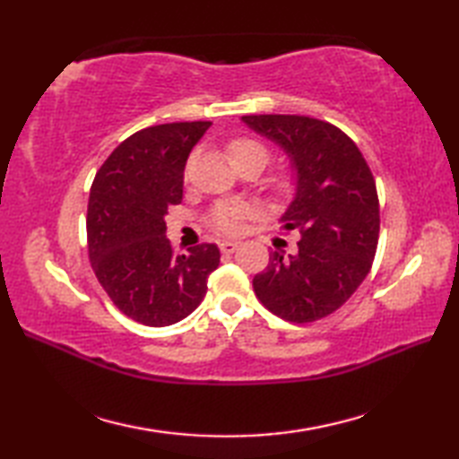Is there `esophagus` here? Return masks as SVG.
I'll return each instance as SVG.
<instances>
[{
	"mask_svg": "<svg viewBox=\"0 0 459 459\" xmlns=\"http://www.w3.org/2000/svg\"><path fill=\"white\" fill-rule=\"evenodd\" d=\"M219 248H221L222 255H232V252L238 248V242L237 240H222Z\"/></svg>",
	"mask_w": 459,
	"mask_h": 459,
	"instance_id": "1",
	"label": "esophagus"
}]
</instances>
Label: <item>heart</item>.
<instances>
[{
	"label": "heart",
	"mask_w": 459,
	"mask_h": 459,
	"mask_svg": "<svg viewBox=\"0 0 459 459\" xmlns=\"http://www.w3.org/2000/svg\"><path fill=\"white\" fill-rule=\"evenodd\" d=\"M227 155L237 169L245 168V165H255V168L262 169L270 160V150L262 140L242 135V138H235L227 143ZM290 187L291 179L288 175H278V178H274L270 183V189L274 195H284L290 191ZM247 217H250V207L247 203H219L217 207L209 212V221L212 227L219 232H224V235L237 232L240 222Z\"/></svg>",
	"instance_id": "obj_1"
}]
</instances>
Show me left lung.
I'll use <instances>...</instances> for the list:
<instances>
[{
  "mask_svg": "<svg viewBox=\"0 0 459 459\" xmlns=\"http://www.w3.org/2000/svg\"><path fill=\"white\" fill-rule=\"evenodd\" d=\"M250 130L280 145L296 173V195L281 214L298 230V252H272L255 276L256 298L272 314L309 324L355 294L378 245L375 178L355 142L337 126L290 114L242 116Z\"/></svg>",
  "mask_w": 459,
  "mask_h": 459,
  "instance_id": "left-lung-1",
  "label": "left lung"
}]
</instances>
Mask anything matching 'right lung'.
<instances>
[{"label":"right lung","mask_w":459,"mask_h":459,"mask_svg":"<svg viewBox=\"0 0 459 459\" xmlns=\"http://www.w3.org/2000/svg\"><path fill=\"white\" fill-rule=\"evenodd\" d=\"M211 122H173L132 134L91 187L86 237L100 286L122 314L150 327L178 324L207 294L217 245L173 255L165 214L183 199V171Z\"/></svg>","instance_id":"1"}]
</instances>
